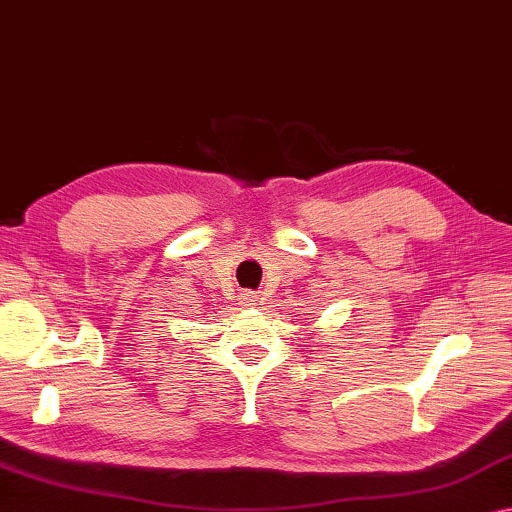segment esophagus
<instances>
[{
  "instance_id": "1",
  "label": "esophagus",
  "mask_w": 512,
  "mask_h": 512,
  "mask_svg": "<svg viewBox=\"0 0 512 512\" xmlns=\"http://www.w3.org/2000/svg\"><path fill=\"white\" fill-rule=\"evenodd\" d=\"M238 300H240L242 306H254V304H258L261 297H258L254 290H242V293L238 295Z\"/></svg>"
}]
</instances>
